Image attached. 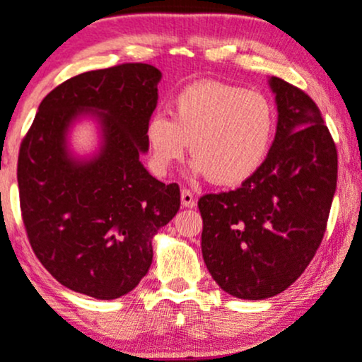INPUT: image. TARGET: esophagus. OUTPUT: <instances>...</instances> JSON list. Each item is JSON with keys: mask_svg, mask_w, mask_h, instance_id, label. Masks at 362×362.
I'll use <instances>...</instances> for the list:
<instances>
[{"mask_svg": "<svg viewBox=\"0 0 362 362\" xmlns=\"http://www.w3.org/2000/svg\"><path fill=\"white\" fill-rule=\"evenodd\" d=\"M180 197H182V206H185V208H194V206H196V197H194V194L190 192L189 189H182Z\"/></svg>", "mask_w": 362, "mask_h": 362, "instance_id": "obj_1", "label": "esophagus"}]
</instances>
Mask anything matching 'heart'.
I'll return each instance as SVG.
<instances>
[{"instance_id":"b5f03b06","label":"heart","mask_w":362,"mask_h":362,"mask_svg":"<svg viewBox=\"0 0 362 362\" xmlns=\"http://www.w3.org/2000/svg\"><path fill=\"white\" fill-rule=\"evenodd\" d=\"M275 130V108L263 93L202 81L173 98L172 118L154 113L144 136L154 172L165 175L189 144L194 172L214 185L235 187L263 166Z\"/></svg>"}]
</instances>
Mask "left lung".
<instances>
[{"label":"left lung","mask_w":362,"mask_h":362,"mask_svg":"<svg viewBox=\"0 0 362 362\" xmlns=\"http://www.w3.org/2000/svg\"><path fill=\"white\" fill-rule=\"evenodd\" d=\"M276 136L259 170L239 189L206 194L201 249L230 296L261 300L288 288L323 240L337 189V146L316 103L284 78Z\"/></svg>","instance_id":"obj_1"}]
</instances>
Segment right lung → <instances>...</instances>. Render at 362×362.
<instances>
[{"instance_id":"1","label":"right lung","mask_w":362,"mask_h":362,"mask_svg":"<svg viewBox=\"0 0 362 362\" xmlns=\"http://www.w3.org/2000/svg\"><path fill=\"white\" fill-rule=\"evenodd\" d=\"M161 71L122 63L75 75L39 105L18 151L20 211L41 264L70 291L110 300L148 273L151 240L180 208L178 184H163L139 161ZM94 109L105 146L75 163L64 148L69 122Z\"/></svg>"}]
</instances>
